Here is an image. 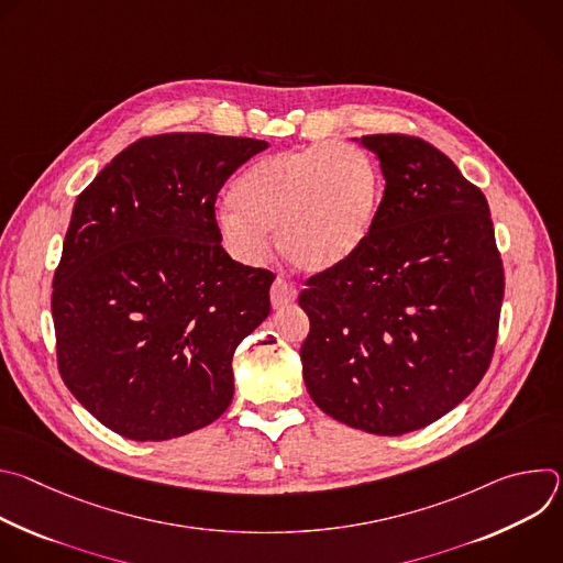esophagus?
Instances as JSON below:
<instances>
[{
    "label": "esophagus",
    "mask_w": 563,
    "mask_h": 563,
    "mask_svg": "<svg viewBox=\"0 0 563 563\" xmlns=\"http://www.w3.org/2000/svg\"><path fill=\"white\" fill-rule=\"evenodd\" d=\"M296 296H298V291H296V287L289 280H285V278H276L274 280V285H272V305L276 309L294 302Z\"/></svg>",
    "instance_id": "obj_1"
}]
</instances>
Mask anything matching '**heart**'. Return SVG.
Segmentation results:
<instances>
[{
    "label": "heart",
    "instance_id": "heart-1",
    "mask_svg": "<svg viewBox=\"0 0 563 563\" xmlns=\"http://www.w3.org/2000/svg\"><path fill=\"white\" fill-rule=\"evenodd\" d=\"M383 194L374 159L350 144H316L267 155L233 187V207L218 216L227 250L258 263L278 229L283 256L320 274L347 263L374 227Z\"/></svg>",
    "mask_w": 563,
    "mask_h": 563
}]
</instances>
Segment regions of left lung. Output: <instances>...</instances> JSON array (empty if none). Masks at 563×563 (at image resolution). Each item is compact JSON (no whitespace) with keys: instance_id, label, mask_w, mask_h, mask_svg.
Instances as JSON below:
<instances>
[{"instance_id":"left-lung-1","label":"left lung","mask_w":563,"mask_h":563,"mask_svg":"<svg viewBox=\"0 0 563 563\" xmlns=\"http://www.w3.org/2000/svg\"><path fill=\"white\" fill-rule=\"evenodd\" d=\"M380 163L383 200L365 245L307 278L300 347L313 404L369 434L421 430L490 367L504 265L490 207L452 159L406 133L363 135Z\"/></svg>"}]
</instances>
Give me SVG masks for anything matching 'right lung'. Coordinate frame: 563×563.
<instances>
[{
	"instance_id": "add662e5",
	"label": "right lung",
	"mask_w": 563,
	"mask_h": 563,
	"mask_svg": "<svg viewBox=\"0 0 563 563\" xmlns=\"http://www.w3.org/2000/svg\"><path fill=\"white\" fill-rule=\"evenodd\" d=\"M267 146L140 137L77 196L53 278L57 367L109 430L167 441L229 408L233 352L269 316L276 276L222 250L216 198Z\"/></svg>"
}]
</instances>
